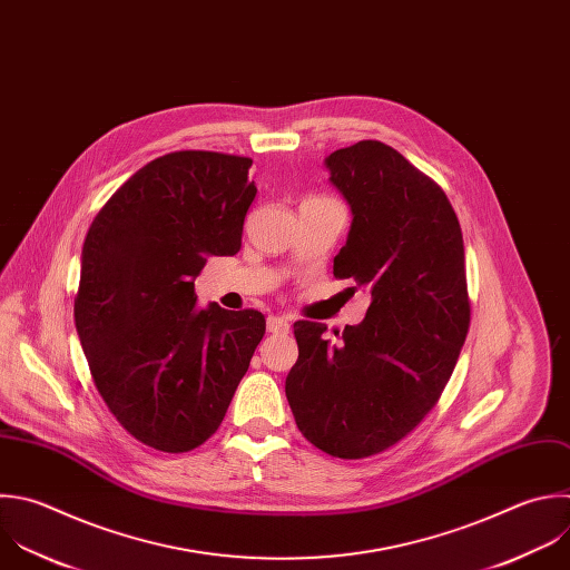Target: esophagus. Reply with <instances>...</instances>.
Here are the masks:
<instances>
[{"instance_id":"obj_1","label":"esophagus","mask_w":570,"mask_h":570,"mask_svg":"<svg viewBox=\"0 0 570 570\" xmlns=\"http://www.w3.org/2000/svg\"><path fill=\"white\" fill-rule=\"evenodd\" d=\"M266 328L268 333H275V335H286L291 331V324L286 317H279V315H271L268 322H266Z\"/></svg>"}]
</instances>
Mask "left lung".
Listing matches in <instances>:
<instances>
[{
  "instance_id": "obj_1",
  "label": "left lung",
  "mask_w": 570,
  "mask_h": 570,
  "mask_svg": "<svg viewBox=\"0 0 570 570\" xmlns=\"http://www.w3.org/2000/svg\"><path fill=\"white\" fill-rule=\"evenodd\" d=\"M331 183L351 206L333 275L371 304L337 342L295 322L286 399L299 432L337 459H364L405 439L439 403L470 326L463 235L439 183L381 140L335 149Z\"/></svg>"
}]
</instances>
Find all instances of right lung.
Masks as SVG:
<instances>
[{"label": "right lung", "instance_id": "right-lung-1", "mask_svg": "<svg viewBox=\"0 0 570 570\" xmlns=\"http://www.w3.org/2000/svg\"><path fill=\"white\" fill-rule=\"evenodd\" d=\"M253 160L171 151L125 180L96 215L73 317L98 394L160 452H189L222 425L266 333L259 311L197 306L210 255H237L257 195Z\"/></svg>", "mask_w": 570, "mask_h": 570}]
</instances>
